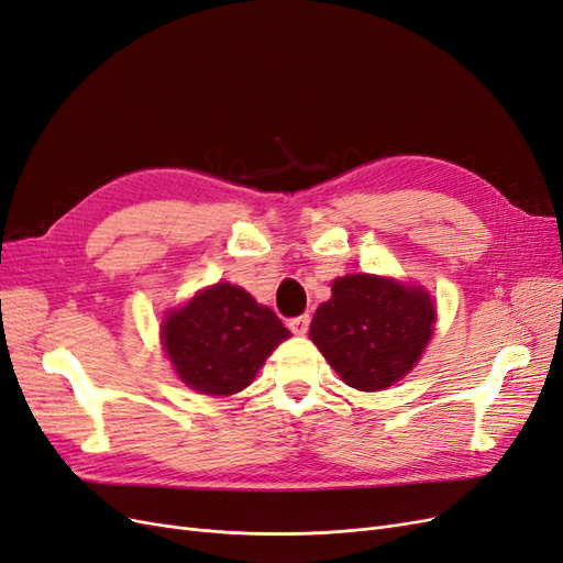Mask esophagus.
Returning <instances> with one entry per match:
<instances>
[{
  "mask_svg": "<svg viewBox=\"0 0 563 563\" xmlns=\"http://www.w3.org/2000/svg\"><path fill=\"white\" fill-rule=\"evenodd\" d=\"M288 329H291V333H296V335H305L310 329V317L300 314V317L288 319Z\"/></svg>",
  "mask_w": 563,
  "mask_h": 563,
  "instance_id": "obj_1",
  "label": "esophagus"
}]
</instances>
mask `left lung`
I'll return each instance as SVG.
<instances>
[{
	"label": "left lung",
	"mask_w": 563,
	"mask_h": 563,
	"mask_svg": "<svg viewBox=\"0 0 563 563\" xmlns=\"http://www.w3.org/2000/svg\"><path fill=\"white\" fill-rule=\"evenodd\" d=\"M321 302L312 343L350 387L378 391L411 371L434 333L437 310L422 286L376 275L333 282Z\"/></svg>",
	"instance_id": "1"
}]
</instances>
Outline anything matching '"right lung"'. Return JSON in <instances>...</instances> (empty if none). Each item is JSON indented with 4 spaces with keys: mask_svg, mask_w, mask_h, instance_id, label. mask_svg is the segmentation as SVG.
Here are the masks:
<instances>
[{
    "mask_svg": "<svg viewBox=\"0 0 563 563\" xmlns=\"http://www.w3.org/2000/svg\"><path fill=\"white\" fill-rule=\"evenodd\" d=\"M288 335L275 312L228 282L203 288L162 323V345L178 378L211 397L249 387Z\"/></svg>",
    "mask_w": 563,
    "mask_h": 563,
    "instance_id": "1",
    "label": "right lung"
}]
</instances>
